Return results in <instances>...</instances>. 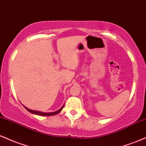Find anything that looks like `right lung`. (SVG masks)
<instances>
[{
	"label": "right lung",
	"instance_id": "1",
	"mask_svg": "<svg viewBox=\"0 0 146 146\" xmlns=\"http://www.w3.org/2000/svg\"><path fill=\"white\" fill-rule=\"evenodd\" d=\"M64 105H63V106L60 109H59L58 110H57L56 112H52V113H43V112H40V111H37V110H31V109H29V108H27V107H25L24 106V107L25 108H26L27 110H28V111L29 112V113H33V114H35V115H40V116H52V115H56V114L59 113L60 111H61L62 110V108H64Z\"/></svg>",
	"mask_w": 146,
	"mask_h": 146
}]
</instances>
